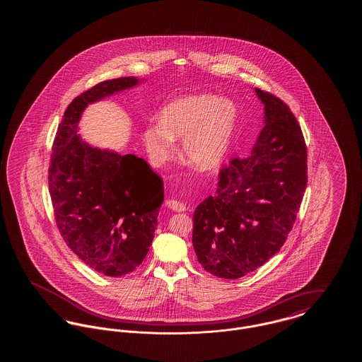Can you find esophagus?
Here are the masks:
<instances>
[{"label": "esophagus", "instance_id": "34e87169", "mask_svg": "<svg viewBox=\"0 0 362 362\" xmlns=\"http://www.w3.org/2000/svg\"><path fill=\"white\" fill-rule=\"evenodd\" d=\"M165 205L170 207V209L175 210V211H185V210H186V205H185L183 202L176 201V199H168V201L165 202Z\"/></svg>", "mask_w": 362, "mask_h": 362}]
</instances>
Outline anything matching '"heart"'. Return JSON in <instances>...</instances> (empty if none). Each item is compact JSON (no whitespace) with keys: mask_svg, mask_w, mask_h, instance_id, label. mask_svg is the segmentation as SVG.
I'll return each instance as SVG.
<instances>
[{"mask_svg":"<svg viewBox=\"0 0 362 362\" xmlns=\"http://www.w3.org/2000/svg\"><path fill=\"white\" fill-rule=\"evenodd\" d=\"M239 123L236 104L218 95L204 93L168 104L160 122L144 132V142L156 163L165 161L175 149V138H185L183 153L199 171L221 165Z\"/></svg>","mask_w":362,"mask_h":362,"instance_id":"1","label":"heart"}]
</instances>
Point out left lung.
<instances>
[{"mask_svg":"<svg viewBox=\"0 0 362 362\" xmlns=\"http://www.w3.org/2000/svg\"><path fill=\"white\" fill-rule=\"evenodd\" d=\"M264 127L251 155L218 173L214 195L194 211L192 245L213 276L236 279L274 257L288 239L307 187V145L289 105L255 88Z\"/></svg>","mask_w":362,"mask_h":362,"instance_id":"left-lung-1","label":"left lung"}]
</instances>
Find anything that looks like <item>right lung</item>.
<instances>
[{
  "label": "right lung",
  "instance_id": "add662e5",
  "mask_svg": "<svg viewBox=\"0 0 362 362\" xmlns=\"http://www.w3.org/2000/svg\"><path fill=\"white\" fill-rule=\"evenodd\" d=\"M102 81L68 105L52 144L49 189L55 223L70 250L107 276L132 273L146 257L164 201L163 179L134 155L88 145L78 122L88 104L137 86Z\"/></svg>",
  "mask_w": 362,
  "mask_h": 362
}]
</instances>
